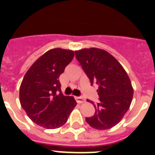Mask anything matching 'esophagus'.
Here are the masks:
<instances>
[{
  "mask_svg": "<svg viewBox=\"0 0 155 155\" xmlns=\"http://www.w3.org/2000/svg\"><path fill=\"white\" fill-rule=\"evenodd\" d=\"M75 99H76V101L78 103H82V102H84V98H82V97H80V96L75 97Z\"/></svg>",
  "mask_w": 155,
  "mask_h": 155,
  "instance_id": "1",
  "label": "esophagus"
}]
</instances>
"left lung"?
<instances>
[{"mask_svg":"<svg viewBox=\"0 0 155 155\" xmlns=\"http://www.w3.org/2000/svg\"><path fill=\"white\" fill-rule=\"evenodd\" d=\"M75 57L91 85L96 84L99 102L93 104L95 113L86 117L87 124L96 130H107L120 123L130 108L134 90L121 64L108 52L97 48L75 51Z\"/></svg>","mask_w":155,"mask_h":155,"instance_id":"8db88e82","label":"left lung"}]
</instances>
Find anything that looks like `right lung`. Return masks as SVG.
<instances>
[{
	"instance_id": "right-lung-1",
	"label": "right lung",
	"mask_w": 155,
	"mask_h": 155,
	"mask_svg": "<svg viewBox=\"0 0 155 155\" xmlns=\"http://www.w3.org/2000/svg\"><path fill=\"white\" fill-rule=\"evenodd\" d=\"M72 50L53 49L28 69L20 86L21 107L37 125L46 129L62 127L76 106L74 97L61 92L59 77L73 60Z\"/></svg>"
}]
</instances>
